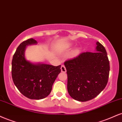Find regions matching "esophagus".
Listing matches in <instances>:
<instances>
[{"label": "esophagus", "instance_id": "1", "mask_svg": "<svg viewBox=\"0 0 122 122\" xmlns=\"http://www.w3.org/2000/svg\"><path fill=\"white\" fill-rule=\"evenodd\" d=\"M61 71H62V72H63V73H65L66 71V67H65V66L64 65H61Z\"/></svg>", "mask_w": 122, "mask_h": 122}]
</instances>
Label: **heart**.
Masks as SVG:
<instances>
[{"label": "heart", "mask_w": 122, "mask_h": 122, "mask_svg": "<svg viewBox=\"0 0 122 122\" xmlns=\"http://www.w3.org/2000/svg\"><path fill=\"white\" fill-rule=\"evenodd\" d=\"M77 52H78V51H76V53H77Z\"/></svg>", "instance_id": "heart-1"}]
</instances>
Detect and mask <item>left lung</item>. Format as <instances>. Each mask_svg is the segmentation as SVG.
Instances as JSON below:
<instances>
[{"label": "left lung", "mask_w": 122, "mask_h": 122, "mask_svg": "<svg viewBox=\"0 0 122 122\" xmlns=\"http://www.w3.org/2000/svg\"><path fill=\"white\" fill-rule=\"evenodd\" d=\"M96 52L81 53L64 62L67 74V92L76 101L96 97L108 82L110 62L105 47L97 42Z\"/></svg>", "instance_id": "1"}]
</instances>
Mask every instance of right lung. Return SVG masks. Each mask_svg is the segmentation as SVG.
<instances>
[{
  "label": "right lung",
  "instance_id": "1",
  "mask_svg": "<svg viewBox=\"0 0 122 122\" xmlns=\"http://www.w3.org/2000/svg\"><path fill=\"white\" fill-rule=\"evenodd\" d=\"M36 44V40L29 39L19 45L12 61V77L23 95L31 99H41L51 93L52 85L61 72V65L34 64L27 61L24 55L26 46Z\"/></svg>",
  "mask_w": 122,
  "mask_h": 122
}]
</instances>
